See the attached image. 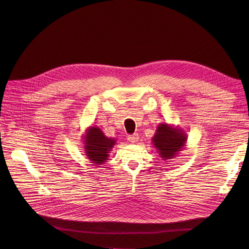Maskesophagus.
<instances>
[{
	"instance_id": "34e87169",
	"label": "esophagus",
	"mask_w": 249,
	"mask_h": 249,
	"mask_svg": "<svg viewBox=\"0 0 249 249\" xmlns=\"http://www.w3.org/2000/svg\"><path fill=\"white\" fill-rule=\"evenodd\" d=\"M128 140L131 143H137L139 141V135L138 134H133V135H129Z\"/></svg>"
}]
</instances>
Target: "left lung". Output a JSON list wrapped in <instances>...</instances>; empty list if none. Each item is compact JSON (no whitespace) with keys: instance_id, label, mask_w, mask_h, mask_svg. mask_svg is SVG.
Segmentation results:
<instances>
[{"instance_id":"1","label":"left lung","mask_w":249,"mask_h":249,"mask_svg":"<svg viewBox=\"0 0 249 249\" xmlns=\"http://www.w3.org/2000/svg\"><path fill=\"white\" fill-rule=\"evenodd\" d=\"M188 135L173 124L160 123L152 137V144L163 160H172L186 146Z\"/></svg>"}]
</instances>
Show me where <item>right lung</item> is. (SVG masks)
<instances>
[{
    "mask_svg": "<svg viewBox=\"0 0 249 249\" xmlns=\"http://www.w3.org/2000/svg\"><path fill=\"white\" fill-rule=\"evenodd\" d=\"M83 142L88 160L95 165H100L108 160L110 152L116 144V139L107 137L99 127L89 126L83 135Z\"/></svg>",
    "mask_w": 249,
    "mask_h": 249,
    "instance_id": "obj_1",
    "label": "right lung"
}]
</instances>
